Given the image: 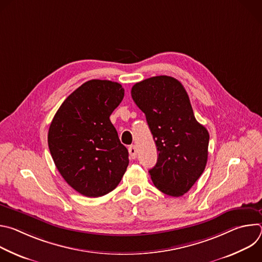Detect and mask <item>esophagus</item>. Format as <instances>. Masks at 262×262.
Segmentation results:
<instances>
[{"mask_svg": "<svg viewBox=\"0 0 262 262\" xmlns=\"http://www.w3.org/2000/svg\"><path fill=\"white\" fill-rule=\"evenodd\" d=\"M128 152H129V157L132 160H135L137 158V148L135 145H130L128 147Z\"/></svg>", "mask_w": 262, "mask_h": 262, "instance_id": "1", "label": "esophagus"}]
</instances>
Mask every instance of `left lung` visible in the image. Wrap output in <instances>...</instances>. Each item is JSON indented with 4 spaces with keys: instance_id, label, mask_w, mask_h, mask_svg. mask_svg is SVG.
Here are the masks:
<instances>
[{
    "instance_id": "8db88e82",
    "label": "left lung",
    "mask_w": 262,
    "mask_h": 262,
    "mask_svg": "<svg viewBox=\"0 0 262 262\" xmlns=\"http://www.w3.org/2000/svg\"><path fill=\"white\" fill-rule=\"evenodd\" d=\"M132 97L146 116L159 156L149 170L161 192L180 197L203 173L208 156L209 134L194 115L182 84L168 76L135 84Z\"/></svg>"
}]
</instances>
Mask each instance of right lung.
<instances>
[{
  "label": "right lung",
  "mask_w": 262,
  "mask_h": 262,
  "mask_svg": "<svg viewBox=\"0 0 262 262\" xmlns=\"http://www.w3.org/2000/svg\"><path fill=\"white\" fill-rule=\"evenodd\" d=\"M123 97L116 82L88 81L63 101L50 125L49 148L58 171L86 197L113 191L128 166L127 149L110 120Z\"/></svg>",
  "instance_id": "obj_1"
}]
</instances>
